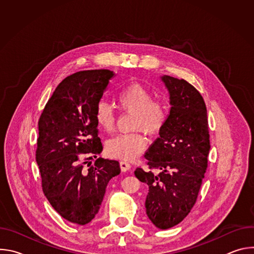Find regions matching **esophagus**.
<instances>
[{"instance_id": "34e87169", "label": "esophagus", "mask_w": 254, "mask_h": 254, "mask_svg": "<svg viewBox=\"0 0 254 254\" xmlns=\"http://www.w3.org/2000/svg\"><path fill=\"white\" fill-rule=\"evenodd\" d=\"M120 165H121V169H122V171L123 172H127V171H128L129 169H130V164L129 163H127V162H126V161H121V163H120Z\"/></svg>"}]
</instances>
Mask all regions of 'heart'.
<instances>
[{
	"label": "heart",
	"instance_id": "1",
	"mask_svg": "<svg viewBox=\"0 0 254 254\" xmlns=\"http://www.w3.org/2000/svg\"><path fill=\"white\" fill-rule=\"evenodd\" d=\"M121 110L133 114L132 128L141 129L155 135L161 131L167 123L169 110L161 98H154L150 89L139 83H130L117 94ZM94 118L97 126L104 131H112L116 125V114L113 107L104 100L95 105ZM147 147V139L139 131L120 133L106 141L105 150L108 156L132 161Z\"/></svg>",
	"mask_w": 254,
	"mask_h": 254
}]
</instances>
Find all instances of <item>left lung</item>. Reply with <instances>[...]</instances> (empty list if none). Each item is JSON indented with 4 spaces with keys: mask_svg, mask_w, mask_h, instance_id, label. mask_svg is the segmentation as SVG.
Instances as JSON below:
<instances>
[{
    "mask_svg": "<svg viewBox=\"0 0 254 254\" xmlns=\"http://www.w3.org/2000/svg\"><path fill=\"white\" fill-rule=\"evenodd\" d=\"M162 80L170 93V115L144 155L149 169L137 168L134 175L149 186V219L168 229L183 221L197 201L208 166L210 135L200 92L185 79L165 75Z\"/></svg>",
    "mask_w": 254,
    "mask_h": 254,
    "instance_id": "left-lung-1",
    "label": "left lung"
}]
</instances>
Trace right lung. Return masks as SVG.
I'll use <instances>...</instances> for the list:
<instances>
[{"label": "right lung", "instance_id": "add662e5", "mask_svg": "<svg viewBox=\"0 0 254 254\" xmlns=\"http://www.w3.org/2000/svg\"><path fill=\"white\" fill-rule=\"evenodd\" d=\"M114 75L111 70L98 69L67 76L38 122L36 162L43 192L64 219L79 225L94 218L108 182L121 173L118 161L98 158L94 166L88 162L102 151L94 111ZM81 154L90 157L81 160Z\"/></svg>", "mask_w": 254, "mask_h": 254}]
</instances>
